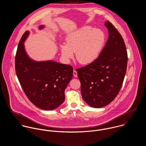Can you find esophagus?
I'll return each instance as SVG.
<instances>
[{
	"label": "esophagus",
	"instance_id": "obj_1",
	"mask_svg": "<svg viewBox=\"0 0 146 146\" xmlns=\"http://www.w3.org/2000/svg\"><path fill=\"white\" fill-rule=\"evenodd\" d=\"M73 76L74 77H77V72L75 69L73 70Z\"/></svg>",
	"mask_w": 146,
	"mask_h": 146
}]
</instances>
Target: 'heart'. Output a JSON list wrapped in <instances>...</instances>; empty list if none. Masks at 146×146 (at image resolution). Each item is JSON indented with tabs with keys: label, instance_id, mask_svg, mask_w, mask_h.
<instances>
[{
	"label": "heart",
	"instance_id": "b5f03b06",
	"mask_svg": "<svg viewBox=\"0 0 146 146\" xmlns=\"http://www.w3.org/2000/svg\"><path fill=\"white\" fill-rule=\"evenodd\" d=\"M105 42V36L101 30L84 26L67 36L66 45L60 46L61 55L68 62L76 52L77 60L81 64L88 65L97 59Z\"/></svg>",
	"mask_w": 146,
	"mask_h": 146
}]
</instances>
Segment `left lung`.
<instances>
[{"mask_svg": "<svg viewBox=\"0 0 146 146\" xmlns=\"http://www.w3.org/2000/svg\"><path fill=\"white\" fill-rule=\"evenodd\" d=\"M109 37L97 59L77 69L82 96L90 106L109 105L119 94L127 72L128 54L120 33L109 21L105 23Z\"/></svg>", "mask_w": 146, "mask_h": 146, "instance_id": "8db88e82", "label": "left lung"}]
</instances>
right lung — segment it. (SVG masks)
I'll list each match as a JSON object with an SVG mask.
<instances>
[{"instance_id": "1", "label": "right lung", "mask_w": 146, "mask_h": 146, "mask_svg": "<svg viewBox=\"0 0 146 146\" xmlns=\"http://www.w3.org/2000/svg\"><path fill=\"white\" fill-rule=\"evenodd\" d=\"M29 34L27 31L23 33L17 50V76L25 95L33 105L42 110H52L64 102V91L73 77V68L51 60L38 62L30 59L23 44Z\"/></svg>"}]
</instances>
